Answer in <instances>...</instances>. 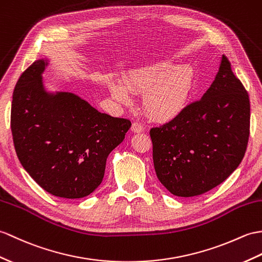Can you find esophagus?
<instances>
[{
	"label": "esophagus",
	"mask_w": 262,
	"mask_h": 262,
	"mask_svg": "<svg viewBox=\"0 0 262 262\" xmlns=\"http://www.w3.org/2000/svg\"><path fill=\"white\" fill-rule=\"evenodd\" d=\"M132 130L134 133H142L144 130V127L139 123H137V121H135V123H133L132 125Z\"/></svg>",
	"instance_id": "34e87169"
}]
</instances>
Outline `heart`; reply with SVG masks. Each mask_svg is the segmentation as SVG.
<instances>
[{
	"instance_id": "obj_1",
	"label": "heart",
	"mask_w": 262,
	"mask_h": 262,
	"mask_svg": "<svg viewBox=\"0 0 262 262\" xmlns=\"http://www.w3.org/2000/svg\"><path fill=\"white\" fill-rule=\"evenodd\" d=\"M127 89L141 93L148 116L159 120L172 119L186 107L194 86V70L183 64L173 68L164 61L139 69L126 78ZM119 82L111 84L112 95L121 102L130 100L128 91Z\"/></svg>"
}]
</instances>
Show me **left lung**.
Segmentation results:
<instances>
[{
  "instance_id": "8db88e82",
  "label": "left lung",
  "mask_w": 262,
  "mask_h": 262,
  "mask_svg": "<svg viewBox=\"0 0 262 262\" xmlns=\"http://www.w3.org/2000/svg\"><path fill=\"white\" fill-rule=\"evenodd\" d=\"M149 135L157 179L173 195H201L233 173L250 135V100L224 54L202 98Z\"/></svg>"
}]
</instances>
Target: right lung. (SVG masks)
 Segmentation results:
<instances>
[{"label": "right lung", "instance_id": "add662e5", "mask_svg": "<svg viewBox=\"0 0 262 262\" xmlns=\"http://www.w3.org/2000/svg\"><path fill=\"white\" fill-rule=\"evenodd\" d=\"M36 60L13 91L11 130L17 159L54 196L89 195L103 179L111 151L124 141L130 120L112 117L71 93L48 94Z\"/></svg>", "mask_w": 262, "mask_h": 262}]
</instances>
